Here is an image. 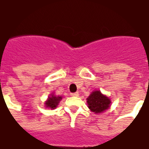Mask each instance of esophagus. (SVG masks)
Instances as JSON below:
<instances>
[{"label": "esophagus", "instance_id": "esophagus-1", "mask_svg": "<svg viewBox=\"0 0 149 149\" xmlns=\"http://www.w3.org/2000/svg\"><path fill=\"white\" fill-rule=\"evenodd\" d=\"M70 95H71V96H73V97H78V96H79V93H78V92H75V93H71Z\"/></svg>", "mask_w": 149, "mask_h": 149}]
</instances>
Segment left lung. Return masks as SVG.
<instances>
[{
	"label": "left lung",
	"mask_w": 149,
	"mask_h": 149,
	"mask_svg": "<svg viewBox=\"0 0 149 149\" xmlns=\"http://www.w3.org/2000/svg\"><path fill=\"white\" fill-rule=\"evenodd\" d=\"M88 108L95 113H101L110 106L111 101L99 91H94L87 97Z\"/></svg>",
	"instance_id": "left-lung-1"
}]
</instances>
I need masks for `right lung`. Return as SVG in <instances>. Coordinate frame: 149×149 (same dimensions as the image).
Returning <instances> with one entry per match:
<instances>
[{
	"label": "right lung",
	"instance_id": "obj_1",
	"mask_svg": "<svg viewBox=\"0 0 149 149\" xmlns=\"http://www.w3.org/2000/svg\"><path fill=\"white\" fill-rule=\"evenodd\" d=\"M61 96H55L54 94H51V96L48 97V99L47 100L46 102L44 103L47 108H50L51 109H55L58 105L59 102L61 101Z\"/></svg>",
	"mask_w": 149,
	"mask_h": 149
}]
</instances>
